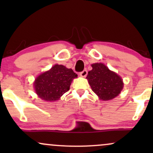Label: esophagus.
Listing matches in <instances>:
<instances>
[{
	"mask_svg": "<svg viewBox=\"0 0 153 153\" xmlns=\"http://www.w3.org/2000/svg\"><path fill=\"white\" fill-rule=\"evenodd\" d=\"M88 74V71L86 70H84V71H82V72H80V75L81 77H85Z\"/></svg>",
	"mask_w": 153,
	"mask_h": 153,
	"instance_id": "34e87169",
	"label": "esophagus"
}]
</instances>
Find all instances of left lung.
<instances>
[{"label":"left lung","instance_id":"1","mask_svg":"<svg viewBox=\"0 0 153 153\" xmlns=\"http://www.w3.org/2000/svg\"><path fill=\"white\" fill-rule=\"evenodd\" d=\"M91 66L93 69L88 72L86 78L100 99L108 101L118 96L124 85L120 76L102 63H95Z\"/></svg>","mask_w":153,"mask_h":153}]
</instances>
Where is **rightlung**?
<instances>
[{"instance_id": "obj_1", "label": "right lung", "mask_w": 153, "mask_h": 153, "mask_svg": "<svg viewBox=\"0 0 153 153\" xmlns=\"http://www.w3.org/2000/svg\"><path fill=\"white\" fill-rule=\"evenodd\" d=\"M78 75L62 65H55L50 71L42 73L35 80L34 88L42 99L48 101L58 100L68 92L73 78Z\"/></svg>"}]
</instances>
